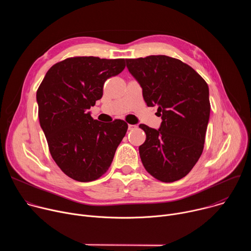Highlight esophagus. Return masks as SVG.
<instances>
[{"label":"esophagus","mask_w":251,"mask_h":251,"mask_svg":"<svg viewBox=\"0 0 251 251\" xmlns=\"http://www.w3.org/2000/svg\"><path fill=\"white\" fill-rule=\"evenodd\" d=\"M136 128H137L136 125H131V124L128 125V130H133V129H136Z\"/></svg>","instance_id":"esophagus-1"}]
</instances>
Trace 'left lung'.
I'll return each instance as SVG.
<instances>
[{"instance_id": "obj_1", "label": "left lung", "mask_w": 251, "mask_h": 251, "mask_svg": "<svg viewBox=\"0 0 251 251\" xmlns=\"http://www.w3.org/2000/svg\"><path fill=\"white\" fill-rule=\"evenodd\" d=\"M131 75L142 88L147 106H158L159 129L144 124L146 141L139 147L146 171L172 183L186 176L200 159L210 104L206 82L191 66L167 55L126 59Z\"/></svg>"}]
</instances>
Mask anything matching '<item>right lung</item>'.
<instances>
[{
  "mask_svg": "<svg viewBox=\"0 0 251 251\" xmlns=\"http://www.w3.org/2000/svg\"><path fill=\"white\" fill-rule=\"evenodd\" d=\"M125 68V59L78 56L52 65L37 91L39 118L50 152L61 171L78 182L97 180L109 169L128 125L92 119L91 106L104 82Z\"/></svg>",
  "mask_w": 251,
  "mask_h": 251,
  "instance_id": "right-lung-1",
  "label": "right lung"
}]
</instances>
